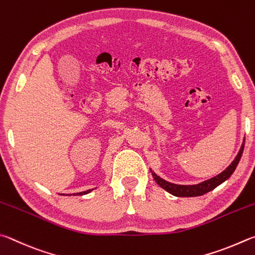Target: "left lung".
Returning <instances> with one entry per match:
<instances>
[{
	"instance_id": "obj_1",
	"label": "left lung",
	"mask_w": 255,
	"mask_h": 255,
	"mask_svg": "<svg viewBox=\"0 0 255 255\" xmlns=\"http://www.w3.org/2000/svg\"><path fill=\"white\" fill-rule=\"evenodd\" d=\"M244 142L245 141H243L242 146H241L239 153L233 160V162H232L224 171L221 172L220 175L213 177L206 181L200 182V184H197V185H176V184H172V182H169L167 180L162 179V178H160L157 173H154L151 169L150 171L152 173V177L155 180V182H157L161 188L167 190L168 193H170L171 195L177 196V197H197V196L205 195L207 194L208 191H212L213 189H215L217 186L223 184V182L226 181L232 176V173L234 172L236 167H238L241 157H242Z\"/></svg>"
}]
</instances>
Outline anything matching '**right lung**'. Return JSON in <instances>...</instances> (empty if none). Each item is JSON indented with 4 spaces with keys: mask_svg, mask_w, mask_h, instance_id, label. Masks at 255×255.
I'll use <instances>...</instances> for the list:
<instances>
[{
    "mask_svg": "<svg viewBox=\"0 0 255 255\" xmlns=\"http://www.w3.org/2000/svg\"><path fill=\"white\" fill-rule=\"evenodd\" d=\"M93 189H88V190H86V191H82V193H76V194H73L74 196H76V195H79V196H82V195H86V194H88V193H91Z\"/></svg>",
    "mask_w": 255,
    "mask_h": 255,
    "instance_id": "obj_1",
    "label": "right lung"
}]
</instances>
